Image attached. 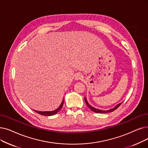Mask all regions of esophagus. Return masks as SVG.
<instances>
[{"instance_id":"obj_1","label":"esophagus","mask_w":148,"mask_h":148,"mask_svg":"<svg viewBox=\"0 0 148 148\" xmlns=\"http://www.w3.org/2000/svg\"><path fill=\"white\" fill-rule=\"evenodd\" d=\"M75 79L76 80H81V79H83V75L81 74H80V73H77L75 75Z\"/></svg>"}]
</instances>
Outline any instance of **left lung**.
Wrapping results in <instances>:
<instances>
[{
	"mask_svg": "<svg viewBox=\"0 0 148 148\" xmlns=\"http://www.w3.org/2000/svg\"><path fill=\"white\" fill-rule=\"evenodd\" d=\"M85 103H86V105H87V106L90 108V110H91L92 111L95 112H97V113H107V112H112V111H114V110H116V109H117V108L119 107V106L121 104V103H122V102H121V103H119V104L115 106L114 108L111 109V110H107V111H103V110H99V109H96V108H95L92 107V106L90 105L88 103V102L87 99H86V97H85Z\"/></svg>",
	"mask_w": 148,
	"mask_h": 148,
	"instance_id": "8db88e82",
	"label": "left lung"
}]
</instances>
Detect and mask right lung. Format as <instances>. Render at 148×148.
I'll return each mask as SVG.
<instances>
[{"instance_id": "1", "label": "right lung", "mask_w": 148, "mask_h": 148, "mask_svg": "<svg viewBox=\"0 0 148 148\" xmlns=\"http://www.w3.org/2000/svg\"><path fill=\"white\" fill-rule=\"evenodd\" d=\"M63 102H64V99H63V100H62V103H61V104H60V106H59L58 108H57V109H56V110L53 111H35V110H34V111L35 112H36L37 113L39 114H40V115H47V116H51V115H55L56 114H57V112H58L61 110L62 106H63Z\"/></svg>"}]
</instances>
